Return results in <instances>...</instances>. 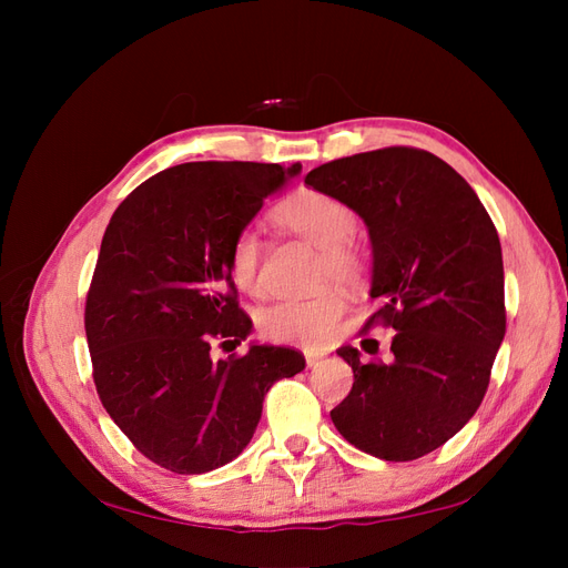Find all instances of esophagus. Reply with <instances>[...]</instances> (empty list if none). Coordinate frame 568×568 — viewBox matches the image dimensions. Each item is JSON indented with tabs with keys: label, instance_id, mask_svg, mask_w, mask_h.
Segmentation results:
<instances>
[{
	"label": "esophagus",
	"instance_id": "34e87169",
	"mask_svg": "<svg viewBox=\"0 0 568 568\" xmlns=\"http://www.w3.org/2000/svg\"><path fill=\"white\" fill-rule=\"evenodd\" d=\"M324 359V355L322 353H315V351H305V363H307V367H317L320 363Z\"/></svg>",
	"mask_w": 568,
	"mask_h": 568
}]
</instances>
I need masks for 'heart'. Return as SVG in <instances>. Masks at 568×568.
Returning a JSON list of instances; mask_svg holds the SVG:
<instances>
[{
  "instance_id": "heart-1",
  "label": "heart",
  "mask_w": 568,
  "mask_h": 568,
  "mask_svg": "<svg viewBox=\"0 0 568 568\" xmlns=\"http://www.w3.org/2000/svg\"><path fill=\"white\" fill-rule=\"evenodd\" d=\"M274 220L322 248L320 284L336 282L351 288L363 280V257L351 244L357 220L346 203L315 189H301L277 205ZM261 261V236L253 230L239 232L230 246L227 263L234 284L244 294H263ZM343 311H346V298L338 288L326 286L311 298H286L267 305L257 315V329L270 341L313 348L332 336Z\"/></svg>"
}]
</instances>
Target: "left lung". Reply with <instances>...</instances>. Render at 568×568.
<instances>
[{"instance_id": "8db88e82", "label": "left lung", "mask_w": 568, "mask_h": 568, "mask_svg": "<svg viewBox=\"0 0 568 568\" xmlns=\"http://www.w3.org/2000/svg\"><path fill=\"white\" fill-rule=\"evenodd\" d=\"M305 184L365 220L369 296L382 301L365 332L379 322L398 332L388 363L336 351L355 382L332 422L367 455L424 457L474 417L505 338L497 230L467 180L422 149L355 153L311 170Z\"/></svg>"}]
</instances>
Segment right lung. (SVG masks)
I'll list each match as a JSON object with an SVG mask.
<instances>
[{
	"mask_svg": "<svg viewBox=\"0 0 568 568\" xmlns=\"http://www.w3.org/2000/svg\"><path fill=\"white\" fill-rule=\"evenodd\" d=\"M301 163L201 161L149 178L118 205L84 305L94 384L136 450L175 474H205L251 443L274 382L303 372L294 348H236L230 246Z\"/></svg>",
	"mask_w": 568,
	"mask_h": 568,
	"instance_id": "right-lung-1",
	"label": "right lung"
}]
</instances>
